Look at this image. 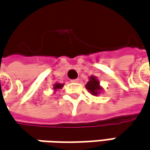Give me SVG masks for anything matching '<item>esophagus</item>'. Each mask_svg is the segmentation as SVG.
Returning <instances> with one entry per match:
<instances>
[{
	"label": "esophagus",
	"mask_w": 150,
	"mask_h": 150,
	"mask_svg": "<svg viewBox=\"0 0 150 150\" xmlns=\"http://www.w3.org/2000/svg\"><path fill=\"white\" fill-rule=\"evenodd\" d=\"M72 82H78L79 81V79H75V80H71Z\"/></svg>",
	"instance_id": "esophagus-1"
}]
</instances>
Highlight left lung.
<instances>
[{"label": "left lung", "instance_id": "1", "mask_svg": "<svg viewBox=\"0 0 150 150\" xmlns=\"http://www.w3.org/2000/svg\"><path fill=\"white\" fill-rule=\"evenodd\" d=\"M86 87L88 90V92H90L94 96H98L102 90V88L99 86V81L96 79L95 76L90 77V81L86 83Z\"/></svg>", "mask_w": 150, "mask_h": 150}]
</instances>
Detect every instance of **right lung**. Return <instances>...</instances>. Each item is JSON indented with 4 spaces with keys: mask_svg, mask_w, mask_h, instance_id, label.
<instances>
[{
    "mask_svg": "<svg viewBox=\"0 0 150 150\" xmlns=\"http://www.w3.org/2000/svg\"><path fill=\"white\" fill-rule=\"evenodd\" d=\"M63 87V84H55L54 85V86H53V88H54V90H57V89H61Z\"/></svg>",
    "mask_w": 150,
    "mask_h": 150,
    "instance_id": "add662e5",
    "label": "right lung"
}]
</instances>
